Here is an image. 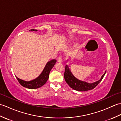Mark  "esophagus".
Masks as SVG:
<instances>
[{
  "mask_svg": "<svg viewBox=\"0 0 121 121\" xmlns=\"http://www.w3.org/2000/svg\"><path fill=\"white\" fill-rule=\"evenodd\" d=\"M62 58L61 57V56H58V59H57V61L58 62H62Z\"/></svg>",
  "mask_w": 121,
  "mask_h": 121,
  "instance_id": "34e87169",
  "label": "esophagus"
}]
</instances>
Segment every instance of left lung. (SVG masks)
Instances as JSON below:
<instances>
[{
  "label": "left lung",
  "instance_id": "1",
  "mask_svg": "<svg viewBox=\"0 0 121 121\" xmlns=\"http://www.w3.org/2000/svg\"><path fill=\"white\" fill-rule=\"evenodd\" d=\"M106 73V71L105 72L104 75L101 76V78H100V80L94 82L93 83H88L87 82L82 81L76 78L72 73L68 65H66L64 76H65V79L66 83L69 85L71 88L75 90V91H85L91 90L95 88L103 79Z\"/></svg>",
  "mask_w": 121,
  "mask_h": 121
}]
</instances>
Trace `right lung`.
I'll use <instances>...</instances> for the list:
<instances>
[{"instance_id":"right-lung-1","label":"right lung","mask_w":121,"mask_h":121,"mask_svg":"<svg viewBox=\"0 0 121 121\" xmlns=\"http://www.w3.org/2000/svg\"><path fill=\"white\" fill-rule=\"evenodd\" d=\"M30 30H31V31H37V30L34 29ZM56 62V60H55V59H53V60L48 62L45 66L44 69H43L42 73L40 74L38 78L33 79V80L30 81H25L17 78V77H16V78L18 82H19V83L22 86L30 89L38 88L43 86L47 82L49 78V75L51 69L55 65Z\"/></svg>"}]
</instances>
